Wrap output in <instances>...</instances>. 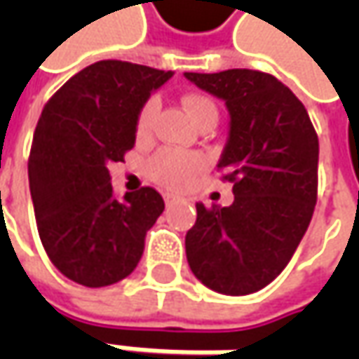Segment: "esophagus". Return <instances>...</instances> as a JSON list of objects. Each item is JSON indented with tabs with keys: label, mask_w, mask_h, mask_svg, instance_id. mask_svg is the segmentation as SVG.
Returning <instances> with one entry per match:
<instances>
[{
	"label": "esophagus",
	"mask_w": 359,
	"mask_h": 359,
	"mask_svg": "<svg viewBox=\"0 0 359 359\" xmlns=\"http://www.w3.org/2000/svg\"><path fill=\"white\" fill-rule=\"evenodd\" d=\"M163 200H165V203L170 205V203H173V201H180V198H177L175 194H163Z\"/></svg>",
	"instance_id": "obj_1"
}]
</instances>
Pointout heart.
Here are the masks:
<instances>
[{"label":"heart","instance_id":"heart-1","mask_svg":"<svg viewBox=\"0 0 359 359\" xmlns=\"http://www.w3.org/2000/svg\"><path fill=\"white\" fill-rule=\"evenodd\" d=\"M184 107H186L187 116L194 119L196 126H200L203 119L217 118L215 104L205 95H198V93L186 95ZM156 114H158V100H147L144 107L140 109L137 123H135V130H137L140 137H147L151 133ZM201 165H203V161L198 156L182 154V151H161L159 156L151 159L149 173L156 182L163 184V186L184 187L191 182V177L196 173L200 172Z\"/></svg>","mask_w":359,"mask_h":359}]
</instances>
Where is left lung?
Segmentation results:
<instances>
[{"instance_id": "left-lung-1", "label": "left lung", "mask_w": 359, "mask_h": 359, "mask_svg": "<svg viewBox=\"0 0 359 359\" xmlns=\"http://www.w3.org/2000/svg\"><path fill=\"white\" fill-rule=\"evenodd\" d=\"M184 76L228 107V142L217 168L233 182L228 208L196 203L198 219L186 233L187 264L217 294L248 296L282 273L310 226L318 135L304 104L269 74Z\"/></svg>"}]
</instances>
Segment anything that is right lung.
I'll return each instance as SVG.
<instances>
[{"mask_svg":"<svg viewBox=\"0 0 359 359\" xmlns=\"http://www.w3.org/2000/svg\"><path fill=\"white\" fill-rule=\"evenodd\" d=\"M173 72L118 60L67 79L37 121L27 163L37 231L72 282L104 287L128 278L165 203L154 187L114 198L107 165L135 144L140 109Z\"/></svg>","mask_w":359,"mask_h":359,"instance_id":"1","label":"right lung"}]
</instances>
